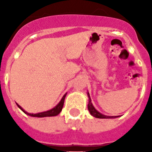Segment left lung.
Instances as JSON below:
<instances>
[{"label": "left lung", "instance_id": "1", "mask_svg": "<svg viewBox=\"0 0 152 152\" xmlns=\"http://www.w3.org/2000/svg\"><path fill=\"white\" fill-rule=\"evenodd\" d=\"M87 96H88V104H87V108H88L89 112H90V115H93V117L97 118H118L119 116H108L102 114L101 113H99L98 110H96V109L95 108L94 106L93 105L91 102V99H90V96L89 93L87 92Z\"/></svg>", "mask_w": 152, "mask_h": 152}]
</instances>
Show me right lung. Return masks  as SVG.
I'll return each mask as SVG.
<instances>
[{
    "label": "right lung",
    "instance_id": "right-lung-1",
    "mask_svg": "<svg viewBox=\"0 0 152 152\" xmlns=\"http://www.w3.org/2000/svg\"><path fill=\"white\" fill-rule=\"evenodd\" d=\"M67 93H65V95L63 96V97L62 98V99L60 100V102L58 103V104L56 106H55L53 108H52L51 110H48V111L45 112H42V113H36V114H34V113H27L26 111L23 110L22 107H20L19 104H17L18 107L25 114L28 115L29 116H31V117H37V118H44V117H51V116H56L57 115H59L60 113V112L62 111V107H63L64 105V102H65V96H66Z\"/></svg>",
    "mask_w": 152,
    "mask_h": 152
}]
</instances>
